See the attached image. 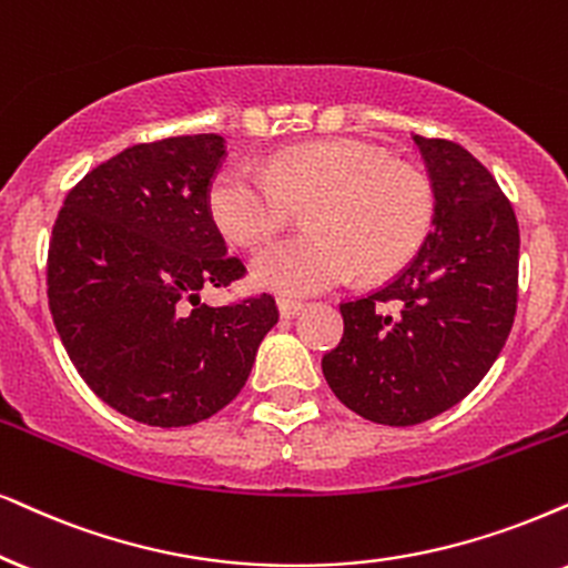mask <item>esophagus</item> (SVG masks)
Returning a JSON list of instances; mask_svg holds the SVG:
<instances>
[{"label": "esophagus", "mask_w": 568, "mask_h": 568, "mask_svg": "<svg viewBox=\"0 0 568 568\" xmlns=\"http://www.w3.org/2000/svg\"><path fill=\"white\" fill-rule=\"evenodd\" d=\"M277 308H280V317L293 320L301 308H304V304H301V301H293V298H277Z\"/></svg>", "instance_id": "34e87169"}]
</instances>
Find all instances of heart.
<instances>
[{"label": "heart", "mask_w": 568, "mask_h": 568, "mask_svg": "<svg viewBox=\"0 0 568 568\" xmlns=\"http://www.w3.org/2000/svg\"><path fill=\"white\" fill-rule=\"evenodd\" d=\"M308 206L314 231L272 243L254 256V283L283 296H312L358 275L379 280L419 251L435 222L425 172L393 162L362 141L285 149L267 170L233 162L217 170L206 210L222 235L256 246Z\"/></svg>", "instance_id": "b5f03b06"}]
</instances>
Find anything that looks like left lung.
Wrapping results in <instances>:
<instances>
[{
	"mask_svg": "<svg viewBox=\"0 0 568 568\" xmlns=\"http://www.w3.org/2000/svg\"><path fill=\"white\" fill-rule=\"evenodd\" d=\"M435 189L433 233L408 267L343 301V337L322 356L337 398L377 425L448 412L487 375L519 298V222L500 185L464 146L414 135Z\"/></svg>",
	"mask_w": 568,
	"mask_h": 568,
	"instance_id": "8db88e82",
	"label": "left lung"
}]
</instances>
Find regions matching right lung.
Masks as SVG:
<instances>
[{
    "instance_id": "add662e5",
    "label": "right lung",
    "mask_w": 568,
    "mask_h": 568,
    "mask_svg": "<svg viewBox=\"0 0 568 568\" xmlns=\"http://www.w3.org/2000/svg\"><path fill=\"white\" fill-rule=\"evenodd\" d=\"M222 160L217 133L139 143L70 189L54 220L47 296L62 346L85 385L141 425L217 414L277 325L270 293L199 298L246 275L206 210Z\"/></svg>"
}]
</instances>
